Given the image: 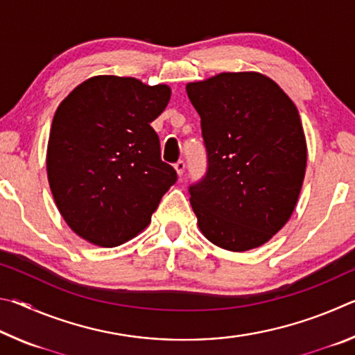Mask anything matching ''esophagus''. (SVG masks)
Wrapping results in <instances>:
<instances>
[{
    "label": "esophagus",
    "mask_w": 355,
    "mask_h": 355,
    "mask_svg": "<svg viewBox=\"0 0 355 355\" xmlns=\"http://www.w3.org/2000/svg\"><path fill=\"white\" fill-rule=\"evenodd\" d=\"M184 167H186L184 161H178V163H175V171H177V173H178V177H182V175H183Z\"/></svg>",
    "instance_id": "34e87169"
}]
</instances>
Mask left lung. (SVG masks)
I'll use <instances>...</instances> for the list:
<instances>
[{
  "mask_svg": "<svg viewBox=\"0 0 355 355\" xmlns=\"http://www.w3.org/2000/svg\"><path fill=\"white\" fill-rule=\"evenodd\" d=\"M200 116L208 169L189 186L208 241L232 252L268 243L296 208L307 142L296 105L257 71H224L188 83Z\"/></svg>",
  "mask_w": 355,
  "mask_h": 355,
  "instance_id": "left-lung-1",
  "label": "left lung"
}]
</instances>
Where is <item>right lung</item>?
<instances>
[{
	"label": "right lung",
	"mask_w": 355,
	"mask_h": 355,
	"mask_svg": "<svg viewBox=\"0 0 355 355\" xmlns=\"http://www.w3.org/2000/svg\"><path fill=\"white\" fill-rule=\"evenodd\" d=\"M166 84L100 75L76 86L53 117L46 173L59 213L78 236L116 248L146 228L177 172L161 161L153 120Z\"/></svg>",
	"instance_id": "right-lung-1"
}]
</instances>
